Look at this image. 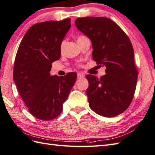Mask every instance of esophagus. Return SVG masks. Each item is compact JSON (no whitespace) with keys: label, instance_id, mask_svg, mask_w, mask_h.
Segmentation results:
<instances>
[{"label":"esophagus","instance_id":"34e87169","mask_svg":"<svg viewBox=\"0 0 155 155\" xmlns=\"http://www.w3.org/2000/svg\"><path fill=\"white\" fill-rule=\"evenodd\" d=\"M77 77H78V78H84V74L83 73H82V72H78V73L77 74Z\"/></svg>","mask_w":155,"mask_h":155}]
</instances>
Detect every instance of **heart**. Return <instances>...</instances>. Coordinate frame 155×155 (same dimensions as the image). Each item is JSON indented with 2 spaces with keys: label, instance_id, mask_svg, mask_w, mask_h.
<instances>
[{
  "label": "heart",
  "instance_id": "1",
  "mask_svg": "<svg viewBox=\"0 0 155 155\" xmlns=\"http://www.w3.org/2000/svg\"><path fill=\"white\" fill-rule=\"evenodd\" d=\"M84 37H84V36H80V37H78V38L77 39V41L81 40V39H82V38H83ZM64 44H65V41H63L62 42V43L61 45V50H62V49H63V48L64 47Z\"/></svg>",
  "mask_w": 155,
  "mask_h": 155
}]
</instances>
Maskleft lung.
Returning a JSON list of instances; mask_svg holds the SVG:
<instances>
[{
    "mask_svg": "<svg viewBox=\"0 0 155 155\" xmlns=\"http://www.w3.org/2000/svg\"><path fill=\"white\" fill-rule=\"evenodd\" d=\"M75 26L90 38L93 58L106 74H88L86 91L91 108L106 117L123 113L133 100L138 77L132 44L119 26L106 17L78 18Z\"/></svg>",
    "mask_w": 155,
    "mask_h": 155,
    "instance_id": "left-lung-1",
    "label": "left lung"
}]
</instances>
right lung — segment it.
Wrapping results in <instances>:
<instances>
[{
    "instance_id": "1",
    "label": "right lung",
    "mask_w": 155,
    "mask_h": 155,
    "mask_svg": "<svg viewBox=\"0 0 155 155\" xmlns=\"http://www.w3.org/2000/svg\"><path fill=\"white\" fill-rule=\"evenodd\" d=\"M71 27V19L37 23L22 38L16 55L13 79L31 114L42 120L61 113L77 80L72 72L51 76L52 63L61 58V45Z\"/></svg>"
}]
</instances>
